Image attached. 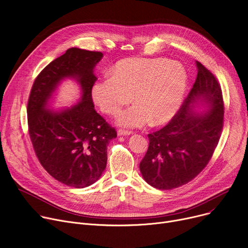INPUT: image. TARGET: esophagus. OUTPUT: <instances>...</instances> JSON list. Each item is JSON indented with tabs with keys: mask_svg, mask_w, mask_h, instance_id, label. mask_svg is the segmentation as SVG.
<instances>
[{
	"mask_svg": "<svg viewBox=\"0 0 248 248\" xmlns=\"http://www.w3.org/2000/svg\"><path fill=\"white\" fill-rule=\"evenodd\" d=\"M117 133H118V135H119V136H125V135H130L133 132L132 131H129V130H124V129H119Z\"/></svg>",
	"mask_w": 248,
	"mask_h": 248,
	"instance_id": "esophagus-1",
	"label": "esophagus"
}]
</instances>
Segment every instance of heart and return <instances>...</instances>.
<instances>
[{
    "instance_id": "obj_1",
    "label": "heart",
    "mask_w": 248,
    "mask_h": 248,
    "mask_svg": "<svg viewBox=\"0 0 248 248\" xmlns=\"http://www.w3.org/2000/svg\"><path fill=\"white\" fill-rule=\"evenodd\" d=\"M187 87L184 65L167 58H126L110 70V77L97 80L92 97L99 109L111 116L133 101L122 112L118 123L140 127L152 122L159 125L174 116L181 107Z\"/></svg>"
}]
</instances>
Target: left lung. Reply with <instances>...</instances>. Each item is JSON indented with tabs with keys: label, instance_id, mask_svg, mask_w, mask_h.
<instances>
[{
	"label": "left lung",
	"instance_id": "left-lung-1",
	"mask_svg": "<svg viewBox=\"0 0 248 248\" xmlns=\"http://www.w3.org/2000/svg\"><path fill=\"white\" fill-rule=\"evenodd\" d=\"M198 75L192 90L168 125L148 134L149 146L139 169L147 184L171 190L191 182L213 155L223 128L224 103L215 76L196 62ZM201 102L208 112L198 114Z\"/></svg>",
	"mask_w": 248,
	"mask_h": 248
}]
</instances>
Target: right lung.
I'll return each instance as SVG.
<instances>
[{
	"label": "right lung",
	"instance_id": "right-lung-1",
	"mask_svg": "<svg viewBox=\"0 0 248 248\" xmlns=\"http://www.w3.org/2000/svg\"><path fill=\"white\" fill-rule=\"evenodd\" d=\"M103 53L72 47L46 65L35 78L27 105L28 130L41 166L66 186L80 188L97 182L107 166V146L117 137L115 128L93 109V68ZM75 78L81 101L60 111L47 109L60 81Z\"/></svg>",
	"mask_w": 248,
	"mask_h": 248
}]
</instances>
